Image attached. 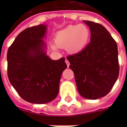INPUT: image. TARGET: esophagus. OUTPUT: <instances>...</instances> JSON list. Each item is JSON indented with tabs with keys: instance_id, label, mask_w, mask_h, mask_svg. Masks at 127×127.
<instances>
[{
	"instance_id": "esophagus-1",
	"label": "esophagus",
	"mask_w": 127,
	"mask_h": 127,
	"mask_svg": "<svg viewBox=\"0 0 127 127\" xmlns=\"http://www.w3.org/2000/svg\"><path fill=\"white\" fill-rule=\"evenodd\" d=\"M66 65H67V66L68 67V66H69V65H70V63H69V61H68L67 59H66Z\"/></svg>"
}]
</instances>
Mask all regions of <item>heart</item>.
I'll return each mask as SVG.
<instances>
[{
    "instance_id": "b5f03b06",
    "label": "heart",
    "mask_w": 127,
    "mask_h": 127,
    "mask_svg": "<svg viewBox=\"0 0 127 127\" xmlns=\"http://www.w3.org/2000/svg\"><path fill=\"white\" fill-rule=\"evenodd\" d=\"M90 36V30L85 25H69L56 34L55 42L57 46L66 48L71 54H76L85 49ZM53 48L57 47L54 45Z\"/></svg>"
}]
</instances>
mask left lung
<instances>
[{"instance_id": "left-lung-1", "label": "left lung", "mask_w": 127, "mask_h": 127, "mask_svg": "<svg viewBox=\"0 0 127 127\" xmlns=\"http://www.w3.org/2000/svg\"><path fill=\"white\" fill-rule=\"evenodd\" d=\"M83 22L90 27V42L78 53L67 56L80 95L96 100L107 95L117 81L120 66L117 42L99 23Z\"/></svg>"}]
</instances>
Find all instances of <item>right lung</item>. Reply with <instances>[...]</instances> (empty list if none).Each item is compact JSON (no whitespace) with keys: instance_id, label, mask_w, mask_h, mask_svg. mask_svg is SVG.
<instances>
[{"instance_id":"1","label":"right lung","mask_w":127,"mask_h":127,"mask_svg":"<svg viewBox=\"0 0 127 127\" xmlns=\"http://www.w3.org/2000/svg\"><path fill=\"white\" fill-rule=\"evenodd\" d=\"M46 25H39L21 32L9 47L7 54V76L23 100L44 104L59 93L63 71L67 67L65 58L52 60L46 55L42 38Z\"/></svg>"}]
</instances>
